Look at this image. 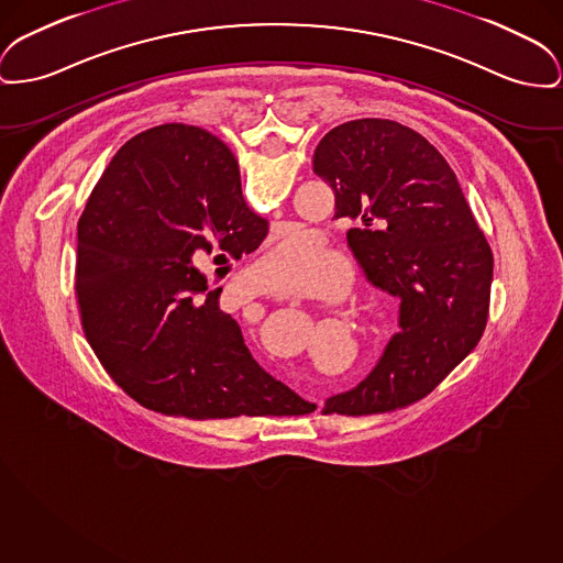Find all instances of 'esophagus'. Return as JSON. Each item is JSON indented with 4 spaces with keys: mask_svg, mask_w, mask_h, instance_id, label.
I'll use <instances>...</instances> for the list:
<instances>
[{
    "mask_svg": "<svg viewBox=\"0 0 563 563\" xmlns=\"http://www.w3.org/2000/svg\"><path fill=\"white\" fill-rule=\"evenodd\" d=\"M317 410H319V412L323 410V401H319V404H317Z\"/></svg>",
    "mask_w": 563,
    "mask_h": 563,
    "instance_id": "34e87169",
    "label": "esophagus"
}]
</instances>
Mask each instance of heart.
Returning a JSON list of instances; mask_svg holds the SVG:
<instances>
[{
    "instance_id": "heart-1",
    "label": "heart",
    "mask_w": 563,
    "mask_h": 563,
    "mask_svg": "<svg viewBox=\"0 0 563 563\" xmlns=\"http://www.w3.org/2000/svg\"><path fill=\"white\" fill-rule=\"evenodd\" d=\"M342 272L338 255L328 251L321 238L308 230H291L253 267L257 291L287 298L330 285ZM349 272L342 274V283Z\"/></svg>"
}]
</instances>
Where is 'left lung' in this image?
Returning <instances> with one entry per match:
<instances>
[{"label":"left lung","mask_w":563,"mask_h":563,"mask_svg":"<svg viewBox=\"0 0 563 563\" xmlns=\"http://www.w3.org/2000/svg\"><path fill=\"white\" fill-rule=\"evenodd\" d=\"M312 169L355 223L349 246L372 285L399 298V328L362 385L323 415H380L431 394L476 349L489 314L494 255L453 167L421 133L389 119L333 128Z\"/></svg>","instance_id":"left-lung-1"}]
</instances>
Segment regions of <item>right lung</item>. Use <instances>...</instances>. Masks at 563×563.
Segmentation results:
<instances>
[{
  "instance_id": "add662e5",
  "label": "right lung",
  "mask_w": 563,
  "mask_h": 563,
  "mask_svg": "<svg viewBox=\"0 0 563 563\" xmlns=\"http://www.w3.org/2000/svg\"><path fill=\"white\" fill-rule=\"evenodd\" d=\"M265 235L217 135L169 123L112 157L78 221L76 294L89 346L140 406L194 421L314 410L253 360L194 265L240 260Z\"/></svg>"
}]
</instances>
